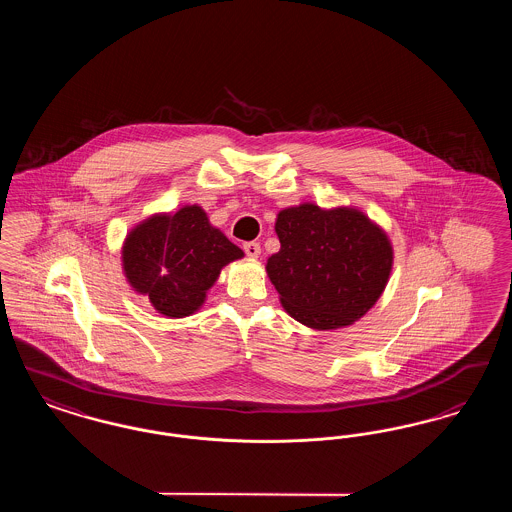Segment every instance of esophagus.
<instances>
[{
  "label": "esophagus",
  "instance_id": "obj_1",
  "mask_svg": "<svg viewBox=\"0 0 512 512\" xmlns=\"http://www.w3.org/2000/svg\"><path fill=\"white\" fill-rule=\"evenodd\" d=\"M244 251L247 257L257 259L261 255V245L257 244V242H247V244H244Z\"/></svg>",
  "mask_w": 512,
  "mask_h": 512
}]
</instances>
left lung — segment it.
Returning <instances> with one entry per match:
<instances>
[{"mask_svg":"<svg viewBox=\"0 0 512 512\" xmlns=\"http://www.w3.org/2000/svg\"><path fill=\"white\" fill-rule=\"evenodd\" d=\"M274 230L280 251L268 257L267 274L297 322L315 330L351 326L386 290L393 247L363 211L301 203L282 209Z\"/></svg>","mask_w":512,"mask_h":512,"instance_id":"left-lung-1","label":"left lung"}]
</instances>
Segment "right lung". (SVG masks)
<instances>
[{
    "label": "right lung",
    "mask_w": 512,
    "mask_h": 512,
    "mask_svg": "<svg viewBox=\"0 0 512 512\" xmlns=\"http://www.w3.org/2000/svg\"><path fill=\"white\" fill-rule=\"evenodd\" d=\"M244 257L199 205L155 213L136 224L122 244V272L136 293L169 318L194 315L220 270Z\"/></svg>",
    "instance_id": "1"
}]
</instances>
